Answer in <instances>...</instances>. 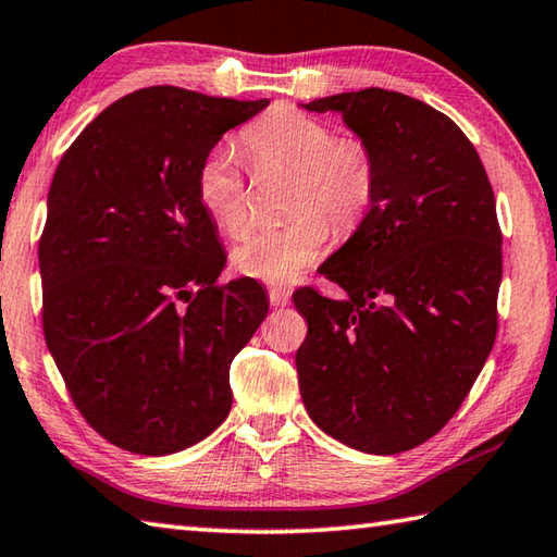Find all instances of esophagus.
I'll return each mask as SVG.
<instances>
[{"mask_svg":"<svg viewBox=\"0 0 557 557\" xmlns=\"http://www.w3.org/2000/svg\"><path fill=\"white\" fill-rule=\"evenodd\" d=\"M268 297H270V305H272V307H285V305H289V292H287L285 287H280V285H272V287L268 289Z\"/></svg>","mask_w":557,"mask_h":557,"instance_id":"obj_1","label":"esophagus"}]
</instances>
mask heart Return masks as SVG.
<instances>
[{
  "mask_svg": "<svg viewBox=\"0 0 557 557\" xmlns=\"http://www.w3.org/2000/svg\"><path fill=\"white\" fill-rule=\"evenodd\" d=\"M240 146L256 175L289 173L287 209L277 228H252L231 250L238 272L262 282H292L313 265L333 231H348L377 191V158L360 136H336L326 121L292 107L268 111L244 128ZM195 191L201 209L226 236L248 219V185L234 153L216 146L199 160Z\"/></svg>",
  "mask_w": 557,
  "mask_h": 557,
  "instance_id": "obj_1",
  "label": "heart"
}]
</instances>
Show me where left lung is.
Instances as JSON below:
<instances>
[{
  "instance_id": "8db88e82",
  "label": "left lung",
  "mask_w": 557,
  "mask_h": 557,
  "mask_svg": "<svg viewBox=\"0 0 557 557\" xmlns=\"http://www.w3.org/2000/svg\"><path fill=\"white\" fill-rule=\"evenodd\" d=\"M341 111L377 158L368 216L321 272L346 301L295 292L311 421L346 446H421L468 397L497 338L502 228L478 150L453 119L368 87L305 104Z\"/></svg>"
}]
</instances>
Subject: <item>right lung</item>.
<instances>
[{
	"label": "right lung",
	"instance_id": "obj_1",
	"mask_svg": "<svg viewBox=\"0 0 557 557\" xmlns=\"http://www.w3.org/2000/svg\"><path fill=\"white\" fill-rule=\"evenodd\" d=\"M146 87L89 121L55 168L38 240L44 336L77 411L140 455L207 438L228 417L231 360L268 317L256 280L221 285L199 160L265 109Z\"/></svg>",
	"mask_w": 557,
	"mask_h": 557
}]
</instances>
